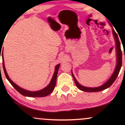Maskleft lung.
<instances>
[{
	"instance_id": "8db88e82",
	"label": "left lung",
	"mask_w": 125,
	"mask_h": 125,
	"mask_svg": "<svg viewBox=\"0 0 125 125\" xmlns=\"http://www.w3.org/2000/svg\"><path fill=\"white\" fill-rule=\"evenodd\" d=\"M113 35L114 36V40L116 44V51H117V65H116L115 69L114 70V73H113L112 76L110 77V78L106 82V83L103 84L101 86L97 87V88H89V87H85L83 86L81 84H80L77 81L76 78L74 76V75L72 72V74L73 78L74 79V81L76 83V86H77V88L79 89L80 90H82L83 92H100L101 90H105L106 89L108 88L112 85L116 78H117L118 75L119 74V71L122 66V51H121V44L120 42H119L118 36L117 33H116L115 31L114 30V29H113Z\"/></svg>"
}]
</instances>
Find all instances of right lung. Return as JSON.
<instances>
[{
	"instance_id": "1",
	"label": "right lung",
	"mask_w": 125,
	"mask_h": 125,
	"mask_svg": "<svg viewBox=\"0 0 125 125\" xmlns=\"http://www.w3.org/2000/svg\"><path fill=\"white\" fill-rule=\"evenodd\" d=\"M1 51H0V54H1ZM2 53V58H3V69H4V74L6 76L7 79L8 80V81L11 83V84L12 85L15 89L18 91L19 93H20L21 94L24 96L27 97H45L47 95H49V94L52 93L54 87L56 86V79H57V73H58V70L60 67V64H57L56 66L55 69H54V73L53 76L52 80L50 82V83H49V85L47 86H46L45 88H44L40 90H38V91H35V92H31L29 91V90H27L24 89L20 88V86H19L18 85H17L16 83H13L12 80L10 79L9 77H8L7 73L6 70L4 66V58H3V53Z\"/></svg>"
}]
</instances>
